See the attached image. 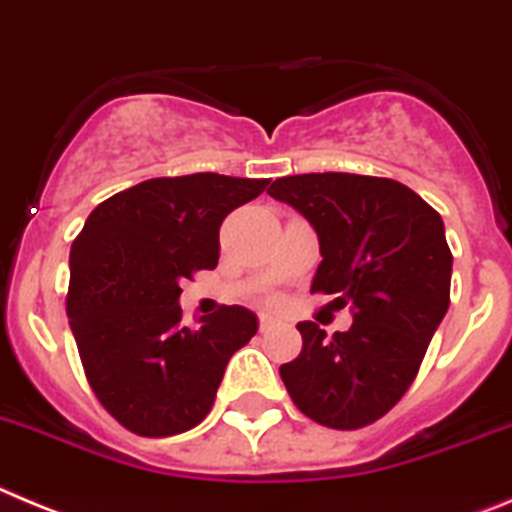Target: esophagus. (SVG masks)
Wrapping results in <instances>:
<instances>
[{"label":"esophagus","mask_w":512,"mask_h":512,"mask_svg":"<svg viewBox=\"0 0 512 512\" xmlns=\"http://www.w3.org/2000/svg\"><path fill=\"white\" fill-rule=\"evenodd\" d=\"M278 324V316L270 311H262L260 313V331H267V329H273V326Z\"/></svg>","instance_id":"1"}]
</instances>
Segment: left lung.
I'll return each instance as SVG.
<instances>
[{
	"mask_svg": "<svg viewBox=\"0 0 512 512\" xmlns=\"http://www.w3.org/2000/svg\"><path fill=\"white\" fill-rule=\"evenodd\" d=\"M267 193L319 237L311 293L349 306L352 326L326 336L301 321L303 349L280 367L293 403L321 426L362 428L403 398L449 308L444 222L408 186L354 173L278 178Z\"/></svg>",
	"mask_w": 512,
	"mask_h": 512,
	"instance_id": "8db88e82",
	"label": "left lung"
}]
</instances>
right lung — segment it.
I'll list each match as a JSON object with an SVG mask.
<instances>
[{
  "label": "right lung",
  "instance_id": "obj_1",
  "mask_svg": "<svg viewBox=\"0 0 512 512\" xmlns=\"http://www.w3.org/2000/svg\"><path fill=\"white\" fill-rule=\"evenodd\" d=\"M270 178H153L96 206L71 247L68 321L99 403L132 434H183L257 334L245 306L183 326L181 283L219 262V227Z\"/></svg>",
  "mask_w": 512,
  "mask_h": 512
}]
</instances>
